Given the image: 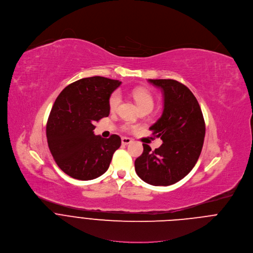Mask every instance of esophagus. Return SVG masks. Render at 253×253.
<instances>
[{
  "label": "esophagus",
  "instance_id": "34e87169",
  "mask_svg": "<svg viewBox=\"0 0 253 253\" xmlns=\"http://www.w3.org/2000/svg\"><path fill=\"white\" fill-rule=\"evenodd\" d=\"M121 142H122L123 145H128V144L132 143V140L130 138H128V137H122Z\"/></svg>",
  "mask_w": 253,
  "mask_h": 253
}]
</instances>
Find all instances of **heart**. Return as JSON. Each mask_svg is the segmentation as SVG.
I'll list each match as a JSON object with an SVG mask.
<instances>
[{
  "instance_id": "b5f03b06",
  "label": "heart",
  "mask_w": 253,
  "mask_h": 253,
  "mask_svg": "<svg viewBox=\"0 0 253 253\" xmlns=\"http://www.w3.org/2000/svg\"><path fill=\"white\" fill-rule=\"evenodd\" d=\"M132 96L135 99L136 103L140 107L141 110H152L154 107V97L151 92L143 87H135L132 90ZM120 93L118 91H114L108 100V105L110 110H115L120 103Z\"/></svg>"
}]
</instances>
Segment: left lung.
Masks as SVG:
<instances>
[{
    "mask_svg": "<svg viewBox=\"0 0 253 253\" xmlns=\"http://www.w3.org/2000/svg\"><path fill=\"white\" fill-rule=\"evenodd\" d=\"M149 82L164 93L163 114L150 127L164 143L155 151L143 144L135 170L151 185L169 186L185 177L196 165L203 148L205 121L196 97L186 85L175 80Z\"/></svg>",
    "mask_w": 253,
    "mask_h": 253,
    "instance_id": "left-lung-1",
    "label": "left lung"
}]
</instances>
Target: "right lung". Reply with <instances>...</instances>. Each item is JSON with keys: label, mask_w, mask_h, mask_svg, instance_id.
Here are the masks:
<instances>
[{"label": "right lung", "mask_w": 253, "mask_h": 253, "mask_svg": "<svg viewBox=\"0 0 253 253\" xmlns=\"http://www.w3.org/2000/svg\"><path fill=\"white\" fill-rule=\"evenodd\" d=\"M121 84L104 77L81 79L66 86L51 109L46 137L57 166L69 176L91 180L109 168L121 146L118 135L95 136L94 123L109 115L108 100Z\"/></svg>", "instance_id": "1"}]
</instances>
